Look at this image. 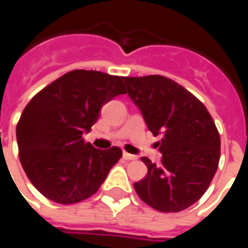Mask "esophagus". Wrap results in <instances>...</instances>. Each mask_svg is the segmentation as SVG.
I'll return each mask as SVG.
<instances>
[{"label":"esophagus","mask_w":248,"mask_h":248,"mask_svg":"<svg viewBox=\"0 0 248 248\" xmlns=\"http://www.w3.org/2000/svg\"><path fill=\"white\" fill-rule=\"evenodd\" d=\"M124 158L126 161H135L137 159V155H133V154H129V153H124Z\"/></svg>","instance_id":"1"}]
</instances>
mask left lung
<instances>
[{
  "mask_svg": "<svg viewBox=\"0 0 248 248\" xmlns=\"http://www.w3.org/2000/svg\"><path fill=\"white\" fill-rule=\"evenodd\" d=\"M162 153L161 165L146 156V177L134 183L138 197L162 213H178L199 201L217 172L220 138L215 122L195 95L162 76L124 77Z\"/></svg>",
  "mask_w": 248,
  "mask_h": 248,
  "instance_id": "8db88e82",
  "label": "left lung"
}]
</instances>
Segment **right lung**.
Listing matches in <instances>:
<instances>
[{
  "label": "right lung",
  "mask_w": 248,
  "mask_h": 248,
  "mask_svg": "<svg viewBox=\"0 0 248 248\" xmlns=\"http://www.w3.org/2000/svg\"><path fill=\"white\" fill-rule=\"evenodd\" d=\"M124 77L95 70L66 73L31 98L17 124L19 161L38 191L71 204L98 191L122 156L113 146L98 150L82 140L105 103L124 94Z\"/></svg>",
  "instance_id": "right-lung-1"
}]
</instances>
